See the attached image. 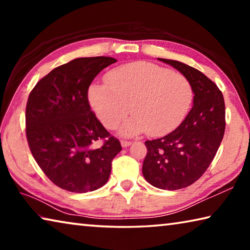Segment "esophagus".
Listing matches in <instances>:
<instances>
[{"label": "esophagus", "instance_id": "34e87169", "mask_svg": "<svg viewBox=\"0 0 250 250\" xmlns=\"http://www.w3.org/2000/svg\"><path fill=\"white\" fill-rule=\"evenodd\" d=\"M132 145V141H128V140H121V146L122 147H128L129 146Z\"/></svg>", "mask_w": 250, "mask_h": 250}]
</instances>
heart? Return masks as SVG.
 Returning a JSON list of instances; mask_svg holds the SVG:
<instances>
[{"instance_id":"b5f03b06","label":"heart","mask_w":250,"mask_h":250,"mask_svg":"<svg viewBox=\"0 0 250 250\" xmlns=\"http://www.w3.org/2000/svg\"><path fill=\"white\" fill-rule=\"evenodd\" d=\"M105 82L90 86V104L110 130L120 125L131 108L134 113L121 129L125 135L170 133L183 122L193 104L194 90L188 77L152 62L117 67L107 74Z\"/></svg>"}]
</instances>
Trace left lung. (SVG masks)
Here are the masks:
<instances>
[{
  "label": "left lung",
  "mask_w": 250,
  "mask_h": 250,
  "mask_svg": "<svg viewBox=\"0 0 250 250\" xmlns=\"http://www.w3.org/2000/svg\"><path fill=\"white\" fill-rule=\"evenodd\" d=\"M191 82L193 107L183 122L166 137L146 141L142 173L151 185L174 191L188 188L204 174L225 133V101L211 80L193 67L159 58Z\"/></svg>",
  "instance_id": "left-lung-1"
}]
</instances>
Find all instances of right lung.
<instances>
[{
    "label": "right lung",
    "mask_w": 250,
    "mask_h": 250,
    "mask_svg": "<svg viewBox=\"0 0 250 250\" xmlns=\"http://www.w3.org/2000/svg\"><path fill=\"white\" fill-rule=\"evenodd\" d=\"M112 57L76 58L42 78L25 111L27 143L45 175L58 188L86 193L107 183L119 140L97 119L88 89Z\"/></svg>",
    "instance_id": "1"
}]
</instances>
